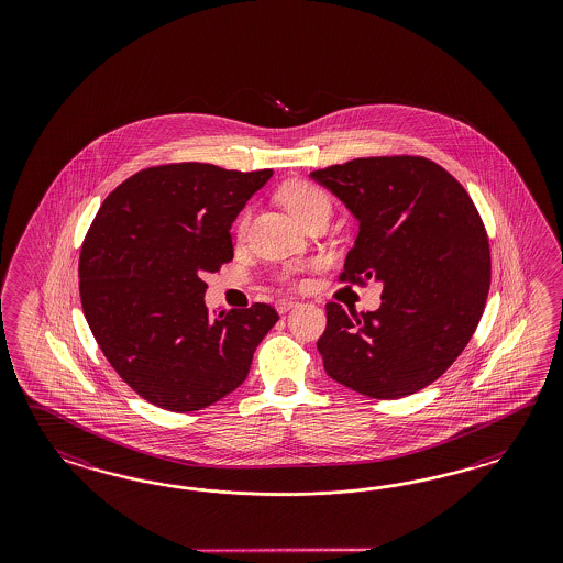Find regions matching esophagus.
<instances>
[{
	"label": "esophagus",
	"mask_w": 563,
	"mask_h": 563,
	"mask_svg": "<svg viewBox=\"0 0 563 563\" xmlns=\"http://www.w3.org/2000/svg\"><path fill=\"white\" fill-rule=\"evenodd\" d=\"M295 306H297V301H292V299H278V301H276V311H278V313H287V311Z\"/></svg>",
	"instance_id": "obj_1"
}]
</instances>
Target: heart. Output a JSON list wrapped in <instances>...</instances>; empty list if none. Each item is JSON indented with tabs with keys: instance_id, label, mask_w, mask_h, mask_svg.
<instances>
[{
	"instance_id": "heart-1",
	"label": "heart",
	"mask_w": 563,
	"mask_h": 563,
	"mask_svg": "<svg viewBox=\"0 0 563 563\" xmlns=\"http://www.w3.org/2000/svg\"><path fill=\"white\" fill-rule=\"evenodd\" d=\"M278 200L285 205L290 214L297 221L306 222L309 217L318 214V212H330V200L325 196L322 188H318L316 184L306 181V179H290L287 184H283L278 189ZM245 227V217L239 222V231H243ZM306 268V264H292L285 273L283 278H292L295 274L301 273Z\"/></svg>"
}]
</instances>
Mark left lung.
Returning <instances> with one entry per match:
<instances>
[{
  "mask_svg": "<svg viewBox=\"0 0 563 563\" xmlns=\"http://www.w3.org/2000/svg\"><path fill=\"white\" fill-rule=\"evenodd\" d=\"M311 177L358 221L342 283L384 287L375 311L325 306V374L379 400L419 393L461 355L485 309L492 256L477 208L426 156L353 158Z\"/></svg>",
  "mask_w": 563,
  "mask_h": 563,
  "instance_id": "8db88e82",
  "label": "left lung"
}]
</instances>
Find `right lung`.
Listing matches in <instances>:
<instances>
[{"label": "right lung", "mask_w": 563, "mask_h": 563, "mask_svg": "<svg viewBox=\"0 0 563 563\" xmlns=\"http://www.w3.org/2000/svg\"><path fill=\"white\" fill-rule=\"evenodd\" d=\"M271 177L208 163L137 170L86 233V322L121 379L158 409L200 410L233 393L278 322L268 303L210 318L202 280L233 260L231 224Z\"/></svg>", "instance_id": "1"}]
</instances>
